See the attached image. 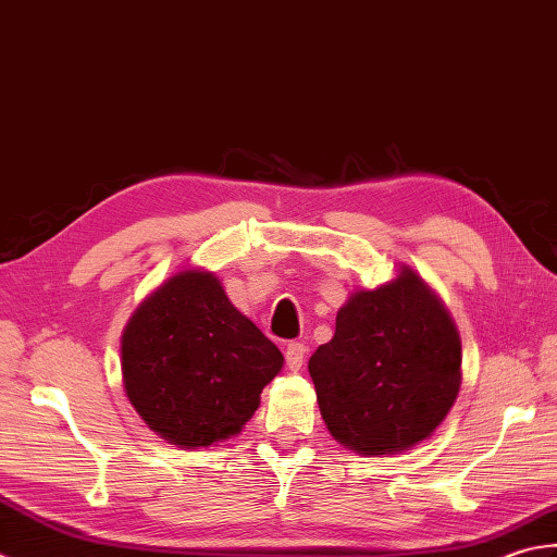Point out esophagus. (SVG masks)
<instances>
[{
	"label": "esophagus",
	"mask_w": 557,
	"mask_h": 557,
	"mask_svg": "<svg viewBox=\"0 0 557 557\" xmlns=\"http://www.w3.org/2000/svg\"><path fill=\"white\" fill-rule=\"evenodd\" d=\"M305 354H308V348H305L302 344H298V342H293V344H288V346H286V366H288V370H293V372H298V370L302 368V360H305Z\"/></svg>",
	"instance_id": "esophagus-1"
}]
</instances>
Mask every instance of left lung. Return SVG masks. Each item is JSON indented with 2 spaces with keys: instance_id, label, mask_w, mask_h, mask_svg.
<instances>
[{
  "instance_id": "1",
  "label": "left lung",
  "mask_w": 557,
  "mask_h": 557,
  "mask_svg": "<svg viewBox=\"0 0 557 557\" xmlns=\"http://www.w3.org/2000/svg\"><path fill=\"white\" fill-rule=\"evenodd\" d=\"M332 437L362 457L401 454L445 421L461 387V338L437 293L401 264L354 290L308 362Z\"/></svg>"
}]
</instances>
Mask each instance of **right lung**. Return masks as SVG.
Returning a JSON list of instances; mask_svg holds the SVG:
<instances>
[{"label":"right lung","mask_w":557,"mask_h":557,"mask_svg":"<svg viewBox=\"0 0 557 557\" xmlns=\"http://www.w3.org/2000/svg\"><path fill=\"white\" fill-rule=\"evenodd\" d=\"M122 382L156 435L185 449L240 435L283 368L281 350L207 269H183L139 302L122 332Z\"/></svg>","instance_id":"add662e5"}]
</instances>
